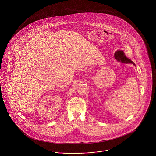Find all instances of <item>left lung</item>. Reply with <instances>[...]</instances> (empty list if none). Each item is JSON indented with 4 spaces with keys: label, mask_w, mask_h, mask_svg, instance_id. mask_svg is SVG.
<instances>
[{
    "label": "left lung",
    "mask_w": 156,
    "mask_h": 156,
    "mask_svg": "<svg viewBox=\"0 0 156 156\" xmlns=\"http://www.w3.org/2000/svg\"><path fill=\"white\" fill-rule=\"evenodd\" d=\"M115 58L116 59H118L120 60L122 63H132L134 66H136V65L129 58L125 55V53L122 50H118L116 52H115L114 54Z\"/></svg>",
    "instance_id": "left-lung-1"
}]
</instances>
